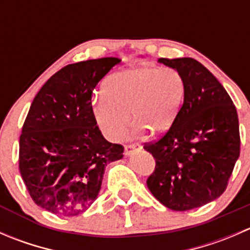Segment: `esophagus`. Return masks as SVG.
<instances>
[{"label": "esophagus", "mask_w": 250, "mask_h": 250, "mask_svg": "<svg viewBox=\"0 0 250 250\" xmlns=\"http://www.w3.org/2000/svg\"><path fill=\"white\" fill-rule=\"evenodd\" d=\"M141 146L138 145V144H132V145H125V156H130L133 152L135 151H140Z\"/></svg>", "instance_id": "obj_1"}]
</instances>
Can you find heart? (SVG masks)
Masks as SVG:
<instances>
[{
  "label": "heart",
  "instance_id": "1",
  "mask_svg": "<svg viewBox=\"0 0 250 250\" xmlns=\"http://www.w3.org/2000/svg\"><path fill=\"white\" fill-rule=\"evenodd\" d=\"M185 84L173 69L137 66L116 72L105 81L104 93L92 100V113L103 134L111 141L125 137L130 112L138 133L152 135L170 129L184 102Z\"/></svg>",
  "mask_w": 250,
  "mask_h": 250
}]
</instances>
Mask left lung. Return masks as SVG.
Instances as JSON below:
<instances>
[{
  "mask_svg": "<svg viewBox=\"0 0 250 250\" xmlns=\"http://www.w3.org/2000/svg\"><path fill=\"white\" fill-rule=\"evenodd\" d=\"M158 62L178 71L184 104L170 129L144 146L156 161L147 188L163 206L184 211L223 195L239 157L238 116L215 76L192 58Z\"/></svg>",
  "mask_w": 250,
  "mask_h": 250,
  "instance_id": "obj_1",
  "label": "left lung"
}]
</instances>
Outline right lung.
Returning <instances> with one entry per match:
<instances>
[{"label":"right lung","instance_id":"right-lung-1","mask_svg":"<svg viewBox=\"0 0 250 250\" xmlns=\"http://www.w3.org/2000/svg\"><path fill=\"white\" fill-rule=\"evenodd\" d=\"M121 62L113 57L70 64L35 97L19 140V169L34 202L60 216H75L97 200L105 167L123 146L103 137L92 113L98 82Z\"/></svg>","mask_w":250,"mask_h":250}]
</instances>
